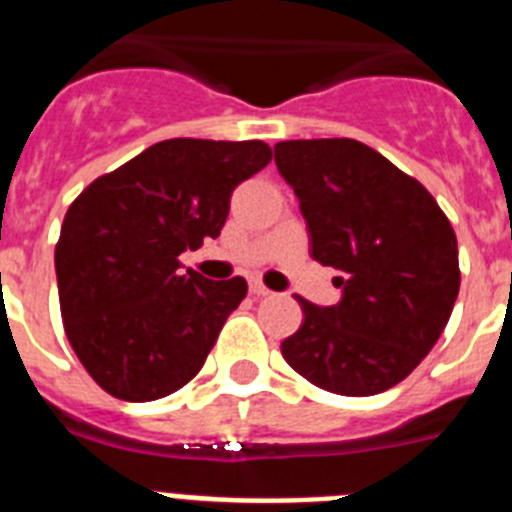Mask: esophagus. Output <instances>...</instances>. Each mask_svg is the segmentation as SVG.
<instances>
[{
    "instance_id": "34e87169",
    "label": "esophagus",
    "mask_w": 512,
    "mask_h": 512,
    "mask_svg": "<svg viewBox=\"0 0 512 512\" xmlns=\"http://www.w3.org/2000/svg\"><path fill=\"white\" fill-rule=\"evenodd\" d=\"M248 289H251L253 297H269L271 295V289H266L259 279H251V282H248Z\"/></svg>"
}]
</instances>
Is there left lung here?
Listing matches in <instances>:
<instances>
[{"mask_svg": "<svg viewBox=\"0 0 512 512\" xmlns=\"http://www.w3.org/2000/svg\"><path fill=\"white\" fill-rule=\"evenodd\" d=\"M274 161L295 189L310 256L341 277L336 305L297 297L300 330L282 356L320 390L379 395L408 377L459 295V248L431 192L351 138L282 140Z\"/></svg>", "mask_w": 512, "mask_h": 512, "instance_id": "left-lung-1", "label": "left lung"}]
</instances>
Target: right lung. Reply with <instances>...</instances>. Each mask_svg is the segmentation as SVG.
<instances>
[{
  "mask_svg": "<svg viewBox=\"0 0 512 512\" xmlns=\"http://www.w3.org/2000/svg\"><path fill=\"white\" fill-rule=\"evenodd\" d=\"M271 161L261 140L171 138L99 176L69 207L56 246L71 348L112 397L148 402L200 372L246 279L179 271L217 238L230 194Z\"/></svg>",
  "mask_w": 512,
  "mask_h": 512,
  "instance_id": "1",
  "label": "right lung"
}]
</instances>
